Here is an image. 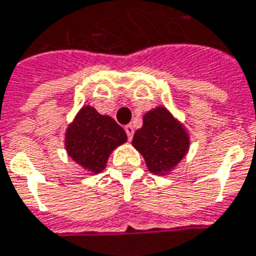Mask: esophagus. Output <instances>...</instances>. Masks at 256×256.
Returning <instances> with one entry per match:
<instances>
[{"instance_id": "obj_1", "label": "esophagus", "mask_w": 256, "mask_h": 256, "mask_svg": "<svg viewBox=\"0 0 256 256\" xmlns=\"http://www.w3.org/2000/svg\"><path fill=\"white\" fill-rule=\"evenodd\" d=\"M125 132H126V135H128V140H131L132 136H134V126H132V125H126V126H125Z\"/></svg>"}]
</instances>
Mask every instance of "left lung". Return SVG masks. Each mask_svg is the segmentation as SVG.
I'll use <instances>...</instances> for the list:
<instances>
[{
    "label": "left lung",
    "mask_w": 256,
    "mask_h": 256,
    "mask_svg": "<svg viewBox=\"0 0 256 256\" xmlns=\"http://www.w3.org/2000/svg\"><path fill=\"white\" fill-rule=\"evenodd\" d=\"M132 145L142 154L150 172L164 174L188 154V135L166 108L158 107L144 116V125L135 132Z\"/></svg>",
    "instance_id": "obj_1"
}]
</instances>
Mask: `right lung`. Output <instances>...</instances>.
Segmentation results:
<instances>
[{
    "label": "right lung",
    "mask_w": 256,
    "mask_h": 256,
    "mask_svg": "<svg viewBox=\"0 0 256 256\" xmlns=\"http://www.w3.org/2000/svg\"><path fill=\"white\" fill-rule=\"evenodd\" d=\"M125 140L126 134L111 116L86 106L68 125L64 145L68 156L86 172L100 173L110 154Z\"/></svg>",
    "instance_id": "add662e5"
}]
</instances>
